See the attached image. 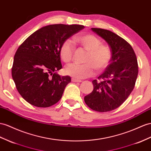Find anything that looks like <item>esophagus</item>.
<instances>
[{"mask_svg": "<svg viewBox=\"0 0 151 151\" xmlns=\"http://www.w3.org/2000/svg\"><path fill=\"white\" fill-rule=\"evenodd\" d=\"M71 81H72V82H82V80L76 79V78H72Z\"/></svg>", "mask_w": 151, "mask_h": 151, "instance_id": "esophagus-1", "label": "esophagus"}]
</instances>
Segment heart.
I'll return each instance as SVG.
<instances>
[{"instance_id":"heart-1","label":"heart","mask_w":151,"mask_h":151,"mask_svg":"<svg viewBox=\"0 0 151 151\" xmlns=\"http://www.w3.org/2000/svg\"><path fill=\"white\" fill-rule=\"evenodd\" d=\"M77 44L88 51L85 64H72L65 69L67 75L75 78L83 79L94 76L95 68L99 71L104 70L109 65L111 57V51L109 46L101 45V41L92 34H80L75 37ZM75 50V44L71 40L64 41L60 48V56L65 63L73 59Z\"/></svg>"}]
</instances>
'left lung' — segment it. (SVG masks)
Masks as SVG:
<instances>
[{"label": "left lung", "instance_id": "obj_1", "mask_svg": "<svg viewBox=\"0 0 151 151\" xmlns=\"http://www.w3.org/2000/svg\"><path fill=\"white\" fill-rule=\"evenodd\" d=\"M91 30L109 44L111 57L98 77L103 81H92L94 89L85 96L84 101L91 109L105 112L121 106L133 90L138 71L137 59L131 46L117 34L103 29Z\"/></svg>", "mask_w": 151, "mask_h": 151}]
</instances>
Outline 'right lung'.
Listing matches in <instances>:
<instances>
[{
  "label": "right lung",
  "mask_w": 151,
  "mask_h": 151,
  "mask_svg": "<svg viewBox=\"0 0 151 151\" xmlns=\"http://www.w3.org/2000/svg\"><path fill=\"white\" fill-rule=\"evenodd\" d=\"M83 25L54 24L36 30L19 46L14 57L12 77L20 94L37 107H49L59 101L69 76L57 73L63 67L60 48L64 41Z\"/></svg>",
  "instance_id": "right-lung-1"
}]
</instances>
